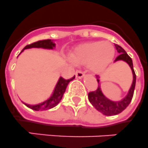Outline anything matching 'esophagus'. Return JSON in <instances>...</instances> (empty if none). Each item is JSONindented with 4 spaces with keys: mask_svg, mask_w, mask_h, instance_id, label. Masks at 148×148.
I'll use <instances>...</instances> for the list:
<instances>
[{
    "mask_svg": "<svg viewBox=\"0 0 148 148\" xmlns=\"http://www.w3.org/2000/svg\"><path fill=\"white\" fill-rule=\"evenodd\" d=\"M75 75L77 78H82L84 77V73L82 71H77Z\"/></svg>",
    "mask_w": 148,
    "mask_h": 148,
    "instance_id": "esophagus-1",
    "label": "esophagus"
}]
</instances>
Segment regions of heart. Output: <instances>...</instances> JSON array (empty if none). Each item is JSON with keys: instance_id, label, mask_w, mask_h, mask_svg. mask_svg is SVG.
I'll return each instance as SVG.
<instances>
[{"instance_id": "1", "label": "heart", "mask_w": 148, "mask_h": 148, "mask_svg": "<svg viewBox=\"0 0 148 148\" xmlns=\"http://www.w3.org/2000/svg\"><path fill=\"white\" fill-rule=\"evenodd\" d=\"M114 55L115 49L111 43L94 41L78 46L72 51L71 57L77 64L87 63L89 70L99 74L108 68Z\"/></svg>"}]
</instances>
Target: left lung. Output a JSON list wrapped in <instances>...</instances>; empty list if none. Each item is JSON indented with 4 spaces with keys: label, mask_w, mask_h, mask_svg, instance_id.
Returning <instances> with one entry per match:
<instances>
[{
    "label": "left lung",
    "mask_w": 148,
    "mask_h": 148,
    "mask_svg": "<svg viewBox=\"0 0 148 148\" xmlns=\"http://www.w3.org/2000/svg\"><path fill=\"white\" fill-rule=\"evenodd\" d=\"M116 50L120 53V55L116 57L114 62L117 61H123L130 65L131 68L132 75H133V80L132 84L131 87L128 92L126 97H124L120 101H112L110 99H108L101 91V84H100V80L99 77L97 76V81L99 86L95 91L90 92L88 94V99L89 102L91 103L92 106L99 112H101L104 115L106 116H112V115H116V114L121 113L123 110L127 108V106L131 102L132 99L133 97L134 90H135V82H136V75H135V71L133 69V64L132 60L128 55L126 52L120 46L115 44Z\"/></svg>",
    "instance_id": "1"
}]
</instances>
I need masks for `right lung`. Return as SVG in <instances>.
<instances>
[{
    "label": "right lung",
    "instance_id": "right-lung-1",
    "mask_svg": "<svg viewBox=\"0 0 148 148\" xmlns=\"http://www.w3.org/2000/svg\"><path fill=\"white\" fill-rule=\"evenodd\" d=\"M55 47L56 43H54L53 40L49 39L43 40H39V41L32 43V44L27 45L24 49H22L21 53H22L24 51V49H31V48H43V49H53ZM74 78H75V76H74L71 79H68V80L64 79L63 77H59L53 94L51 95L50 97L47 100L41 103H39L38 105H28V104L23 102L24 105H25L28 108L34 110H46L53 108L60 102L68 84L71 80H74Z\"/></svg>",
    "mask_w": 148,
    "mask_h": 148
}]
</instances>
